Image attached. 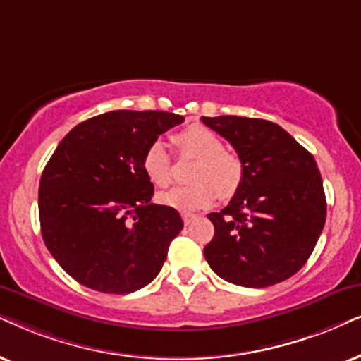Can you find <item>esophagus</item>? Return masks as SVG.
Masks as SVG:
<instances>
[{
  "instance_id": "esophagus-1",
  "label": "esophagus",
  "mask_w": 361,
  "mask_h": 361,
  "mask_svg": "<svg viewBox=\"0 0 361 361\" xmlns=\"http://www.w3.org/2000/svg\"><path fill=\"white\" fill-rule=\"evenodd\" d=\"M196 214H193V213H183V221H185V225H190L191 221L193 220H196Z\"/></svg>"
}]
</instances>
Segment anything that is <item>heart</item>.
Masks as SVG:
<instances>
[{
	"label": "heart",
	"mask_w": 361,
	"mask_h": 361,
	"mask_svg": "<svg viewBox=\"0 0 361 361\" xmlns=\"http://www.w3.org/2000/svg\"><path fill=\"white\" fill-rule=\"evenodd\" d=\"M173 145L181 157L196 158L188 173L193 183L159 193V203L178 212H195L209 207L216 198V191L221 198H230L240 188L243 180L241 161L225 152L221 140L207 126L191 125L178 131L173 135ZM141 165L153 185L165 188L171 183V154L163 141L154 140L148 145Z\"/></svg>",
	"instance_id": "1"
}]
</instances>
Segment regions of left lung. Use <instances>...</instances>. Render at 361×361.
<instances>
[{
    "instance_id": "left-lung-1",
    "label": "left lung",
    "mask_w": 361,
    "mask_h": 361,
    "mask_svg": "<svg viewBox=\"0 0 361 361\" xmlns=\"http://www.w3.org/2000/svg\"><path fill=\"white\" fill-rule=\"evenodd\" d=\"M230 141L243 180L228 207L209 213L214 236L204 258L223 280L264 288L293 276L320 238L326 200L313 154L276 123L202 116Z\"/></svg>"
}]
</instances>
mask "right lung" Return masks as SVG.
I'll return each mask as SVG.
<instances>
[{"label": "right lung", "mask_w": 361, "mask_h": 361, "mask_svg": "<svg viewBox=\"0 0 361 361\" xmlns=\"http://www.w3.org/2000/svg\"><path fill=\"white\" fill-rule=\"evenodd\" d=\"M185 118L116 109L68 133L44 166L38 208L43 241L71 278L102 293L152 283L183 230L175 208L152 203L148 145Z\"/></svg>", "instance_id": "right-lung-1"}]
</instances>
